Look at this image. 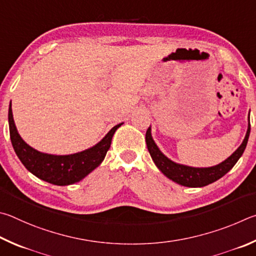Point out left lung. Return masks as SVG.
I'll list each match as a JSON object with an SVG mask.
<instances>
[{
	"label": "left lung",
	"instance_id": "1",
	"mask_svg": "<svg viewBox=\"0 0 256 256\" xmlns=\"http://www.w3.org/2000/svg\"><path fill=\"white\" fill-rule=\"evenodd\" d=\"M150 132L152 129L150 127L146 132L147 150H148L152 156V160H154L155 165L158 168L160 171L162 172L165 176L168 178L170 180L176 182L178 184L189 188H201L208 186L210 183H212L222 178L227 172H230V170L234 168L237 160H238L240 156L243 155L246 148V145H248L250 132V114L248 132H246L245 138L240 146L230 156V158L224 160V162L210 168H192L188 166V165H182L173 162V160L168 158L160 150L158 145L155 144L153 137H152Z\"/></svg>",
	"mask_w": 256,
	"mask_h": 256
}]
</instances>
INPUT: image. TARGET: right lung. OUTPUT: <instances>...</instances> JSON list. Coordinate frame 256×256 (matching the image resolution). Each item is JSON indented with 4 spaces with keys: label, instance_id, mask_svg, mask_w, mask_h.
<instances>
[{
    "label": "right lung",
    "instance_id": "obj_1",
    "mask_svg": "<svg viewBox=\"0 0 256 256\" xmlns=\"http://www.w3.org/2000/svg\"><path fill=\"white\" fill-rule=\"evenodd\" d=\"M122 122L114 126L101 142L88 150L70 155H52L38 152L22 140L13 120L11 103L8 106V128L13 148L21 163L40 180L55 186H70L91 173L104 160L112 137Z\"/></svg>",
    "mask_w": 256,
    "mask_h": 256
}]
</instances>
